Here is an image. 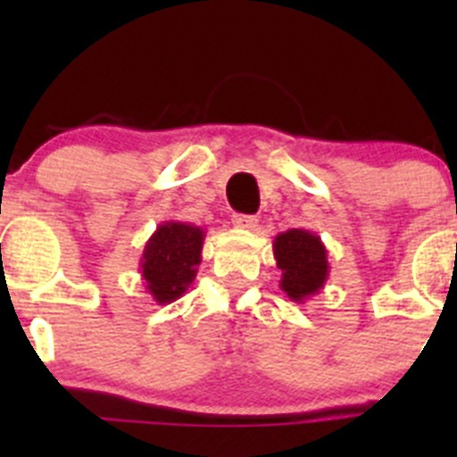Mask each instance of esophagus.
Here are the masks:
<instances>
[{
	"instance_id": "obj_1",
	"label": "esophagus",
	"mask_w": 457,
	"mask_h": 457,
	"mask_svg": "<svg viewBox=\"0 0 457 457\" xmlns=\"http://www.w3.org/2000/svg\"><path fill=\"white\" fill-rule=\"evenodd\" d=\"M232 223H234V228H241V229H256L258 228V219L252 214H234Z\"/></svg>"
}]
</instances>
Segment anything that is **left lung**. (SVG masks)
<instances>
[{"instance_id": "obj_1", "label": "left lung", "mask_w": 457, "mask_h": 457, "mask_svg": "<svg viewBox=\"0 0 457 457\" xmlns=\"http://www.w3.org/2000/svg\"><path fill=\"white\" fill-rule=\"evenodd\" d=\"M280 270V289L294 303H305L325 287L329 278L327 247L310 229H287L271 243Z\"/></svg>"}]
</instances>
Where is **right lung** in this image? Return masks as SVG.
<instances>
[{"mask_svg": "<svg viewBox=\"0 0 457 457\" xmlns=\"http://www.w3.org/2000/svg\"><path fill=\"white\" fill-rule=\"evenodd\" d=\"M205 232L192 223L165 220L143 247L141 278L152 301L168 305L181 298L201 265Z\"/></svg>", "mask_w": 457, "mask_h": 457, "instance_id": "1", "label": "right lung"}]
</instances>
